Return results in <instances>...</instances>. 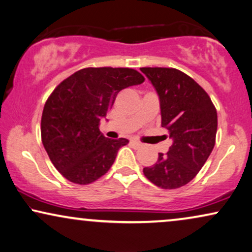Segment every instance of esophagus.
<instances>
[{"instance_id": "obj_1", "label": "esophagus", "mask_w": 252, "mask_h": 252, "mask_svg": "<svg viewBox=\"0 0 252 252\" xmlns=\"http://www.w3.org/2000/svg\"><path fill=\"white\" fill-rule=\"evenodd\" d=\"M131 144H133V145H135L136 147H140V146H142V143L138 142V140H136V139H132V140H131Z\"/></svg>"}]
</instances>
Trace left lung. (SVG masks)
Masks as SVG:
<instances>
[{
    "mask_svg": "<svg viewBox=\"0 0 252 252\" xmlns=\"http://www.w3.org/2000/svg\"><path fill=\"white\" fill-rule=\"evenodd\" d=\"M159 95L161 126L173 140L144 175L157 187L186 186L202 169L216 144L217 109L209 94L186 73L173 68H140Z\"/></svg>",
    "mask_w": 252,
    "mask_h": 252,
    "instance_id": "obj_1",
    "label": "left lung"
}]
</instances>
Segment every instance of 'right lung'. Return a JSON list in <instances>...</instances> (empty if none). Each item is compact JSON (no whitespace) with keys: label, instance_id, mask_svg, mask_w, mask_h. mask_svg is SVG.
Here are the masks:
<instances>
[{"label":"right lung","instance_id":"1","mask_svg":"<svg viewBox=\"0 0 252 252\" xmlns=\"http://www.w3.org/2000/svg\"><path fill=\"white\" fill-rule=\"evenodd\" d=\"M145 78L129 68H85L63 80L46 101L41 117L43 147L55 168L77 184L94 182L108 172L128 139H109L100 120L117 93Z\"/></svg>","mask_w":252,"mask_h":252}]
</instances>
